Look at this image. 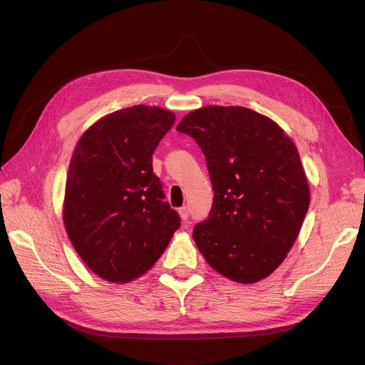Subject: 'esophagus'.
<instances>
[{
  "label": "esophagus",
  "instance_id": "esophagus-1",
  "mask_svg": "<svg viewBox=\"0 0 365 365\" xmlns=\"http://www.w3.org/2000/svg\"><path fill=\"white\" fill-rule=\"evenodd\" d=\"M180 216H181V219H182V220H187V219H189V216H190V208L187 207V205L181 207V208H180Z\"/></svg>",
  "mask_w": 365,
  "mask_h": 365
}]
</instances>
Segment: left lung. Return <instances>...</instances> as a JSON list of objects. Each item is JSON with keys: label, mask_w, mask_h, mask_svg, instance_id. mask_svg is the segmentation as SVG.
Here are the masks:
<instances>
[{"label": "left lung", "mask_w": 365, "mask_h": 365, "mask_svg": "<svg viewBox=\"0 0 365 365\" xmlns=\"http://www.w3.org/2000/svg\"><path fill=\"white\" fill-rule=\"evenodd\" d=\"M201 148L215 197L193 228L207 263L237 283H256L279 268L300 233L309 184L284 130L244 106H204L176 128Z\"/></svg>", "instance_id": "1"}]
</instances>
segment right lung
<instances>
[{
  "label": "right lung",
  "instance_id": "1",
  "mask_svg": "<svg viewBox=\"0 0 365 365\" xmlns=\"http://www.w3.org/2000/svg\"><path fill=\"white\" fill-rule=\"evenodd\" d=\"M173 123L175 114L160 106L125 108L96 121L73 152L63 225L86 267L108 282L145 274L181 225L152 169Z\"/></svg>",
  "mask_w": 365,
  "mask_h": 365
}]
</instances>
